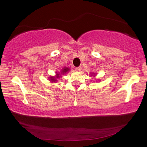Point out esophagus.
<instances>
[{"label": "esophagus", "instance_id": "1", "mask_svg": "<svg viewBox=\"0 0 147 147\" xmlns=\"http://www.w3.org/2000/svg\"><path fill=\"white\" fill-rule=\"evenodd\" d=\"M82 67H81V66H79V67L75 68L76 71H80L82 70Z\"/></svg>", "mask_w": 147, "mask_h": 147}]
</instances>
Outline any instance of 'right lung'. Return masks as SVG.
I'll list each match as a JSON object with an SVG mask.
<instances>
[{"label": "right lung", "instance_id": "1", "mask_svg": "<svg viewBox=\"0 0 147 147\" xmlns=\"http://www.w3.org/2000/svg\"><path fill=\"white\" fill-rule=\"evenodd\" d=\"M67 71H69V69H68V68H64V69L62 70V72H63V73L64 74V73H65V72H67ZM62 73V74H63ZM57 78H59V74H57ZM50 80H51V81H53V82H55L56 81V78H53V77H51L50 78Z\"/></svg>", "mask_w": 147, "mask_h": 147}]
</instances>
